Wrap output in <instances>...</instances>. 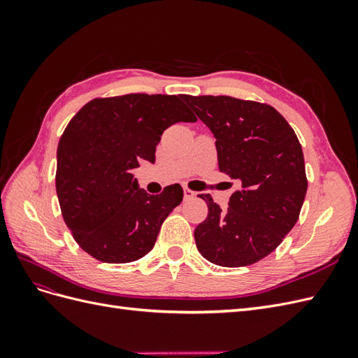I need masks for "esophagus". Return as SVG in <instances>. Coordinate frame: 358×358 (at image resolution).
Here are the masks:
<instances>
[{
  "label": "esophagus",
  "instance_id": "esophagus-1",
  "mask_svg": "<svg viewBox=\"0 0 358 358\" xmlns=\"http://www.w3.org/2000/svg\"><path fill=\"white\" fill-rule=\"evenodd\" d=\"M194 196H196V192H194V191H191L189 188H183V199H185V200H189V199H192Z\"/></svg>",
  "mask_w": 358,
  "mask_h": 358
}]
</instances>
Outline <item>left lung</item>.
I'll list each match as a JSON object with an SVG mask.
<instances>
[{"mask_svg": "<svg viewBox=\"0 0 358 358\" xmlns=\"http://www.w3.org/2000/svg\"><path fill=\"white\" fill-rule=\"evenodd\" d=\"M216 138L220 171L241 189L221 209L201 197L208 218L194 237L200 254L222 267H242L267 257L296 225L306 197L305 158L296 133L272 106L233 96L182 95Z\"/></svg>", "mask_w": 358, "mask_h": 358, "instance_id": "left-lung-1", "label": "left lung"}]
</instances>
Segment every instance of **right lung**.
<instances>
[{
	"mask_svg": "<svg viewBox=\"0 0 358 358\" xmlns=\"http://www.w3.org/2000/svg\"><path fill=\"white\" fill-rule=\"evenodd\" d=\"M197 117L176 95L128 94L85 104L58 145L57 194L74 241L103 263H129L154 248L162 222L180 204V185L150 196L133 170L155 162L161 136Z\"/></svg>",
	"mask_w": 358,
	"mask_h": 358,
	"instance_id": "right-lung-1",
	"label": "right lung"
}]
</instances>
